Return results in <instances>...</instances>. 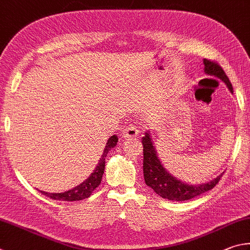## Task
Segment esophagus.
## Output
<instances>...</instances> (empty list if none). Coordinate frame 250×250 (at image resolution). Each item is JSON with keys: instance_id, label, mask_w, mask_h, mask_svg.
<instances>
[{"instance_id": "1", "label": "esophagus", "mask_w": 250, "mask_h": 250, "mask_svg": "<svg viewBox=\"0 0 250 250\" xmlns=\"http://www.w3.org/2000/svg\"><path fill=\"white\" fill-rule=\"evenodd\" d=\"M139 134V130L135 125H128L123 130L122 136L124 138H136Z\"/></svg>"}]
</instances>
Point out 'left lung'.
<instances>
[{"mask_svg":"<svg viewBox=\"0 0 250 250\" xmlns=\"http://www.w3.org/2000/svg\"><path fill=\"white\" fill-rule=\"evenodd\" d=\"M204 71L205 73L211 74V76L217 77L229 87V91L233 93V86L229 81V77L223 68L218 64L216 61H212L208 59L203 60ZM143 169H144V179L148 187H150L161 198L167 199L170 201H187L195 198V196L205 193L209 190H212L215 187L218 181L221 180L223 174H220L216 179H214L211 182H208L207 185L191 186L183 183L172 177L167 170L161 165L160 160L157 157V152L155 147L152 146L151 138L149 134L146 133L145 137H143Z\"/></svg>","mask_w":250,"mask_h":250,"instance_id":"left-lung-1","label":"left lung"}]
</instances>
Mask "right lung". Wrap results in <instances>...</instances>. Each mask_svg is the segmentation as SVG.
<instances>
[{"label":"right lung","instance_id":"1","mask_svg":"<svg viewBox=\"0 0 250 250\" xmlns=\"http://www.w3.org/2000/svg\"><path fill=\"white\" fill-rule=\"evenodd\" d=\"M117 141L118 138L116 135H113V136H111V138H108L103 155L100 159L99 165L96 166L93 173H92L85 181H83L81 185L73 188L72 190L65 191L63 193H47V192L41 191L42 194L46 195L52 200L69 201V202H71V201H80V200L89 198V196L92 194V192H93L96 188L100 186L101 181H102V177H103L104 168H105V157L107 156L108 151L111 150L112 148L116 146Z\"/></svg>","mask_w":250,"mask_h":250}]
</instances>
